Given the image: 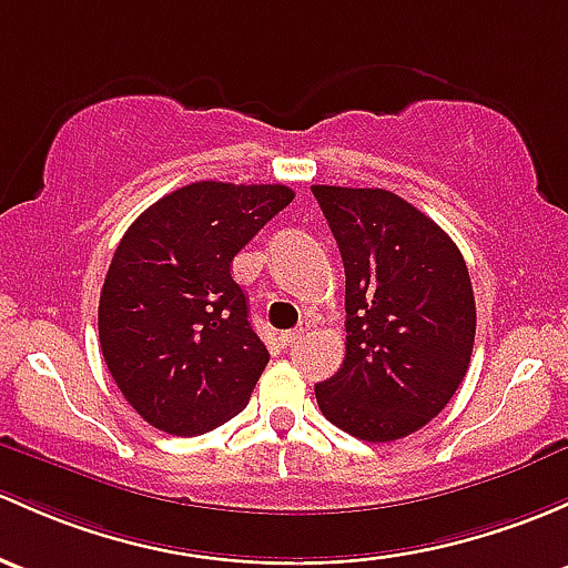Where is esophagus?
<instances>
[{
	"label": "esophagus",
	"mask_w": 568,
	"mask_h": 568,
	"mask_svg": "<svg viewBox=\"0 0 568 568\" xmlns=\"http://www.w3.org/2000/svg\"><path fill=\"white\" fill-rule=\"evenodd\" d=\"M304 326H300V329H291V332H285L283 334V345H294V343H300V339L304 337Z\"/></svg>",
	"instance_id": "1"
}]
</instances>
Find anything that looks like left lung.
<instances>
[{
  "label": "left lung",
  "mask_w": 568,
  "mask_h": 568,
  "mask_svg": "<svg viewBox=\"0 0 568 568\" xmlns=\"http://www.w3.org/2000/svg\"><path fill=\"white\" fill-rule=\"evenodd\" d=\"M345 266V359L315 384L332 425L369 444L405 438L446 408L468 373L476 302L463 253L438 223L378 187L313 184Z\"/></svg>",
  "instance_id": "obj_1"
}]
</instances>
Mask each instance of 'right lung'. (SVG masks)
<instances>
[{
  "instance_id": "obj_1",
  "label": "right lung",
  "mask_w": 568,
  "mask_h": 568,
  "mask_svg": "<svg viewBox=\"0 0 568 568\" xmlns=\"http://www.w3.org/2000/svg\"><path fill=\"white\" fill-rule=\"evenodd\" d=\"M291 201L285 184L193 182L141 212L122 236L98 329L109 373L143 422L190 438L247 405L268 351L231 264Z\"/></svg>"
}]
</instances>
